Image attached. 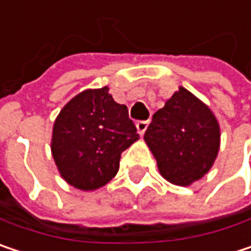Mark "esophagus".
I'll use <instances>...</instances> for the list:
<instances>
[{
    "instance_id": "34e87169",
    "label": "esophagus",
    "mask_w": 251,
    "mask_h": 251,
    "mask_svg": "<svg viewBox=\"0 0 251 251\" xmlns=\"http://www.w3.org/2000/svg\"><path fill=\"white\" fill-rule=\"evenodd\" d=\"M150 125V122L148 121H139V122H136V129H138V133L139 135H144L145 133V130H147V127Z\"/></svg>"
}]
</instances>
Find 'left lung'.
I'll return each mask as SVG.
<instances>
[{
    "label": "left lung",
    "instance_id": "8db88e82",
    "mask_svg": "<svg viewBox=\"0 0 251 251\" xmlns=\"http://www.w3.org/2000/svg\"><path fill=\"white\" fill-rule=\"evenodd\" d=\"M144 139L163 177L189 186L212 167L220 150V126L208 106L180 87L154 113Z\"/></svg>",
    "mask_w": 251,
    "mask_h": 251
}]
</instances>
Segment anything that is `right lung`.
Returning <instances> with one entry per match:
<instances>
[{
    "instance_id": "obj_1",
    "label": "right lung",
    "mask_w": 251,
    "mask_h": 251,
    "mask_svg": "<svg viewBox=\"0 0 251 251\" xmlns=\"http://www.w3.org/2000/svg\"><path fill=\"white\" fill-rule=\"evenodd\" d=\"M138 138L127 107L113 100L107 87L85 90L56 118L52 155L71 186L94 190L116 176L121 154Z\"/></svg>"
}]
</instances>
